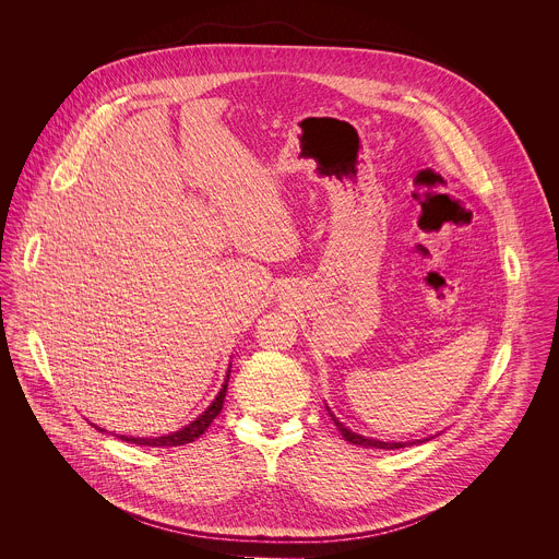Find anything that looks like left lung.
<instances>
[{"label": "left lung", "instance_id": "left-lung-1", "mask_svg": "<svg viewBox=\"0 0 559 559\" xmlns=\"http://www.w3.org/2000/svg\"><path fill=\"white\" fill-rule=\"evenodd\" d=\"M332 418H334V416H332ZM334 423H336L338 431L343 433V438H345L347 442H352V444H358V447H365V449H401V447H405L403 442H380V440H373V438L358 436V433L349 431L347 427H343L336 418H334ZM420 442H423V440H420ZM412 444H414V442H412Z\"/></svg>", "mask_w": 559, "mask_h": 559}]
</instances>
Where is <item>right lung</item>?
I'll return each instance as SVG.
<instances>
[{"instance_id":"1","label":"right lung","mask_w":559,"mask_h":559,"mask_svg":"<svg viewBox=\"0 0 559 559\" xmlns=\"http://www.w3.org/2000/svg\"><path fill=\"white\" fill-rule=\"evenodd\" d=\"M227 380H229V371H227V378H225V384L223 389L218 391V395L214 397V403L194 420L190 423L188 427H183L181 431H175L170 436H162V438H132V436H117L130 444H143V447H181V444H188V442H194L210 425L212 420L221 414L223 409V401H225V391H227ZM104 431V429H102Z\"/></svg>"}]
</instances>
